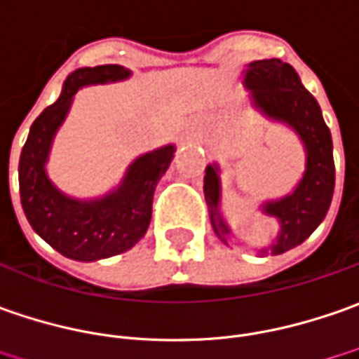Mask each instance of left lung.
<instances>
[{"mask_svg": "<svg viewBox=\"0 0 359 359\" xmlns=\"http://www.w3.org/2000/svg\"><path fill=\"white\" fill-rule=\"evenodd\" d=\"M242 85L250 91L252 105L270 121L288 125L306 151V170L296 189L278 201L262 204V212L278 220V232L260 248V254H284L302 244L326 218L336 182L332 135L318 101L288 63L280 59L252 61L244 71ZM220 168L208 165L204 198L210 208L212 229L220 241L229 244L232 232L220 215Z\"/></svg>", "mask_w": 359, "mask_h": 359, "instance_id": "8db88e82", "label": "left lung"}]
</instances>
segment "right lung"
Here are the masks:
<instances>
[{
  "label": "right lung",
  "mask_w": 359,
  "mask_h": 359,
  "mask_svg": "<svg viewBox=\"0 0 359 359\" xmlns=\"http://www.w3.org/2000/svg\"><path fill=\"white\" fill-rule=\"evenodd\" d=\"M129 69L97 65L73 71L53 105L33 121L19 156V194L32 229L57 252L79 262H93L127 252L144 236L153 215L156 182L167 172L175 144L135 158L115 191L101 198L67 196L47 177L45 163L57 129L67 117L81 87L129 79Z\"/></svg>",
  "instance_id": "1"
}]
</instances>
